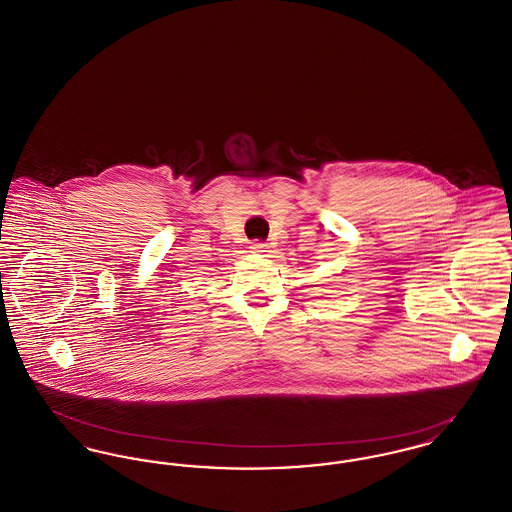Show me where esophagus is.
<instances>
[{
  "instance_id": "1",
  "label": "esophagus",
  "mask_w": 512,
  "mask_h": 512,
  "mask_svg": "<svg viewBox=\"0 0 512 512\" xmlns=\"http://www.w3.org/2000/svg\"><path fill=\"white\" fill-rule=\"evenodd\" d=\"M251 251H253V253H265V251H267V245L257 242V244L251 245Z\"/></svg>"
}]
</instances>
